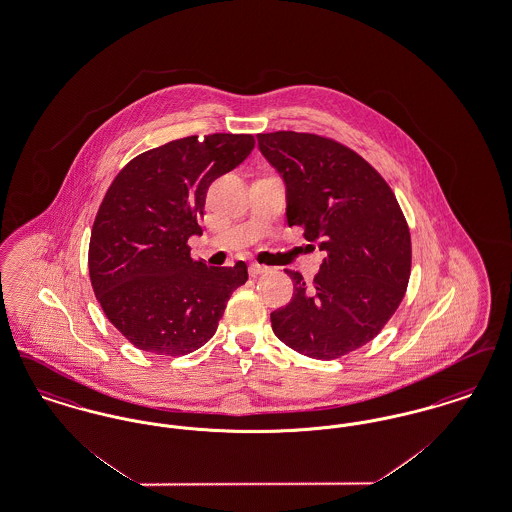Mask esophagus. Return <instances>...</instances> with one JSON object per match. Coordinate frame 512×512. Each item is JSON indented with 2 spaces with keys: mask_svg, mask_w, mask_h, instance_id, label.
Listing matches in <instances>:
<instances>
[{
  "mask_svg": "<svg viewBox=\"0 0 512 512\" xmlns=\"http://www.w3.org/2000/svg\"><path fill=\"white\" fill-rule=\"evenodd\" d=\"M268 270H270V268H268L267 265H259V263H251V265H249V274H251V276L265 274Z\"/></svg>",
  "mask_w": 512,
  "mask_h": 512,
  "instance_id": "34e87169",
  "label": "esophagus"
}]
</instances>
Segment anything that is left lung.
I'll list each match as a JSON object with an SVG mask.
<instances>
[{
	"label": "left lung",
	"mask_w": 512,
	"mask_h": 512,
	"mask_svg": "<svg viewBox=\"0 0 512 512\" xmlns=\"http://www.w3.org/2000/svg\"><path fill=\"white\" fill-rule=\"evenodd\" d=\"M286 188V219L324 253L309 284L270 313L276 338L311 359H338L378 336L411 274V234L386 180L361 155L317 134H259Z\"/></svg>",
	"instance_id": "1"
}]
</instances>
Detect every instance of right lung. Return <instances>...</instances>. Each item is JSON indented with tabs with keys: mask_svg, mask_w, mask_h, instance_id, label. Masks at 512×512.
Instances as JSON below:
<instances>
[{
	"mask_svg": "<svg viewBox=\"0 0 512 512\" xmlns=\"http://www.w3.org/2000/svg\"><path fill=\"white\" fill-rule=\"evenodd\" d=\"M249 134L188 136L134 157L103 197L88 267L103 313L126 340L188 355L213 338L247 265L207 267L190 255L213 180L253 151Z\"/></svg>",
	"mask_w": 512,
	"mask_h": 512,
	"instance_id": "add662e5",
	"label": "right lung"
}]
</instances>
